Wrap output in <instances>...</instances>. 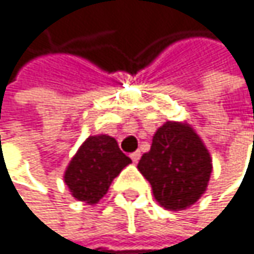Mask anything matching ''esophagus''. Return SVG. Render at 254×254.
Returning a JSON list of instances; mask_svg holds the SVG:
<instances>
[{
    "mask_svg": "<svg viewBox=\"0 0 254 254\" xmlns=\"http://www.w3.org/2000/svg\"><path fill=\"white\" fill-rule=\"evenodd\" d=\"M140 157H141L140 151H135V152H132V154H131V160H132L134 163H137V161L140 160Z\"/></svg>",
    "mask_w": 254,
    "mask_h": 254,
    "instance_id": "34e87169",
    "label": "esophagus"
}]
</instances>
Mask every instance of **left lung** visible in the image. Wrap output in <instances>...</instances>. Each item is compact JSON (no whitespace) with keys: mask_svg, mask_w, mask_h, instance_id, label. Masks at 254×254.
I'll use <instances>...</instances> for the list:
<instances>
[{"mask_svg":"<svg viewBox=\"0 0 254 254\" xmlns=\"http://www.w3.org/2000/svg\"><path fill=\"white\" fill-rule=\"evenodd\" d=\"M137 168L151 183L161 207L184 210L206 192L212 158L190 125L166 122L154 134L151 151L143 154Z\"/></svg>","mask_w":254,"mask_h":254,"instance_id":"1","label":"left lung"}]
</instances>
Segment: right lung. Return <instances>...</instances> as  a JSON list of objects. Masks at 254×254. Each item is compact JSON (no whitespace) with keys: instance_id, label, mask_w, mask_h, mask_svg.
<instances>
[{"instance_id":"right-lung-1","label":"right lung","mask_w":254,"mask_h":254,"mask_svg":"<svg viewBox=\"0 0 254 254\" xmlns=\"http://www.w3.org/2000/svg\"><path fill=\"white\" fill-rule=\"evenodd\" d=\"M129 163L131 158L120 151L116 138L90 135L66 166L64 181L76 199L96 204Z\"/></svg>"}]
</instances>
